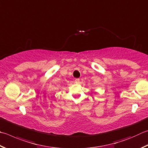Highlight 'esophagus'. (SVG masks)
<instances>
[{
    "mask_svg": "<svg viewBox=\"0 0 148 148\" xmlns=\"http://www.w3.org/2000/svg\"><path fill=\"white\" fill-rule=\"evenodd\" d=\"M74 82L76 83H79V78H76V79H75V80H74Z\"/></svg>",
    "mask_w": 148,
    "mask_h": 148,
    "instance_id": "esophagus-1",
    "label": "esophagus"
}]
</instances>
